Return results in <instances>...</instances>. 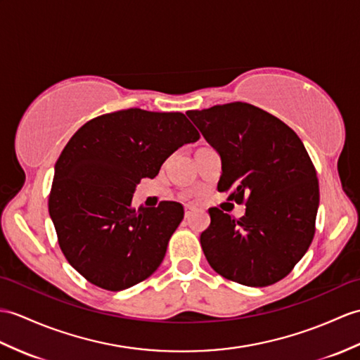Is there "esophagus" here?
<instances>
[{"instance_id": "esophagus-1", "label": "esophagus", "mask_w": 360, "mask_h": 360, "mask_svg": "<svg viewBox=\"0 0 360 360\" xmlns=\"http://www.w3.org/2000/svg\"><path fill=\"white\" fill-rule=\"evenodd\" d=\"M184 210H186V212H184V214H186V218H190V216H191V214H193V212H195V208H193V207H191V205H186V208H184Z\"/></svg>"}]
</instances>
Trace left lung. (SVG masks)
I'll list each match as a JSON object with an SVG mask.
<instances>
[{
  "label": "left lung",
  "mask_w": 360,
  "mask_h": 360,
  "mask_svg": "<svg viewBox=\"0 0 360 360\" xmlns=\"http://www.w3.org/2000/svg\"><path fill=\"white\" fill-rule=\"evenodd\" d=\"M222 161L219 191L245 204L240 219L210 208L200 245L212 269L248 287H266L291 273L310 247L319 181L307 150L285 122L247 103L190 110Z\"/></svg>",
  "instance_id": "1"
}]
</instances>
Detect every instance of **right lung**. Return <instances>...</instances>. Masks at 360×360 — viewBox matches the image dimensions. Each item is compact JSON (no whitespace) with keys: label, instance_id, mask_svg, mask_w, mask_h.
Here are the masks:
<instances>
[{"label":"right lung","instance_id":"1","mask_svg":"<svg viewBox=\"0 0 360 360\" xmlns=\"http://www.w3.org/2000/svg\"><path fill=\"white\" fill-rule=\"evenodd\" d=\"M198 139L184 113L127 108L90 120L67 142L49 213L63 255L82 278L121 291L156 271L184 208L174 200L135 208L133 191L174 150Z\"/></svg>","mask_w":360,"mask_h":360}]
</instances>
